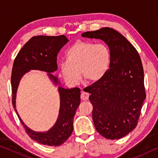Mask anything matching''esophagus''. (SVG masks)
Here are the masks:
<instances>
[{"instance_id":"obj_1","label":"esophagus","mask_w":158,"mask_h":158,"mask_svg":"<svg viewBox=\"0 0 158 158\" xmlns=\"http://www.w3.org/2000/svg\"><path fill=\"white\" fill-rule=\"evenodd\" d=\"M89 94L88 93H85L84 91H82L81 94V98L82 100L84 101H86L89 100Z\"/></svg>"}]
</instances>
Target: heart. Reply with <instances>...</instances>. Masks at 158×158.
Returning <instances> with one entry per match:
<instances>
[{"instance_id":"obj_1","label":"heart","mask_w":158,"mask_h":158,"mask_svg":"<svg viewBox=\"0 0 158 158\" xmlns=\"http://www.w3.org/2000/svg\"><path fill=\"white\" fill-rule=\"evenodd\" d=\"M66 61L60 69L68 84L77 85L81 75L90 82H97L106 75L110 68L111 51L105 44L79 40L69 48Z\"/></svg>"}]
</instances>
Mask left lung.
<instances>
[{"label":"left lung","instance_id":"obj_1","mask_svg":"<svg viewBox=\"0 0 158 158\" xmlns=\"http://www.w3.org/2000/svg\"><path fill=\"white\" fill-rule=\"evenodd\" d=\"M81 36L100 39L110 49L111 64L107 73L85 89L90 93L97 132L109 139H118L137 126L146 99L140 56L133 45L113 28L85 32Z\"/></svg>","mask_w":158,"mask_h":158}]
</instances>
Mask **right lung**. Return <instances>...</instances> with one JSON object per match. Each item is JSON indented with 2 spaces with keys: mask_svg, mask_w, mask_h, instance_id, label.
Wrapping results in <instances>:
<instances>
[{
  "mask_svg": "<svg viewBox=\"0 0 158 158\" xmlns=\"http://www.w3.org/2000/svg\"><path fill=\"white\" fill-rule=\"evenodd\" d=\"M69 40L65 35H37L31 38L24 44L16 57L11 77L12 105L26 133L32 139L43 145L58 146L63 144L73 132V120L76 110L80 105V89H64L60 86L58 77L52 73L57 70V55ZM37 69L48 73L50 79L59 86L60 108L55 124L46 132H35L26 126L15 109V98L20 81L28 71Z\"/></svg>",
  "mask_w": 158,
  "mask_h": 158,
  "instance_id": "obj_1",
  "label": "right lung"
}]
</instances>
